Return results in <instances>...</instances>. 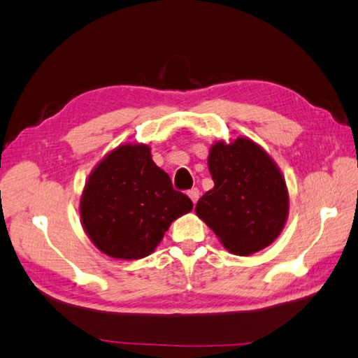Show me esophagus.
Returning a JSON list of instances; mask_svg holds the SVG:
<instances>
[{"instance_id":"1","label":"esophagus","mask_w":358,"mask_h":358,"mask_svg":"<svg viewBox=\"0 0 358 358\" xmlns=\"http://www.w3.org/2000/svg\"><path fill=\"white\" fill-rule=\"evenodd\" d=\"M187 195H189V199L192 200V203L195 205V203L199 201V199H200V191L197 187H192L191 191H187Z\"/></svg>"}]
</instances>
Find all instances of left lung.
Listing matches in <instances>:
<instances>
[{
	"instance_id": "8db88e82",
	"label": "left lung",
	"mask_w": 358,
	"mask_h": 358,
	"mask_svg": "<svg viewBox=\"0 0 358 358\" xmlns=\"http://www.w3.org/2000/svg\"><path fill=\"white\" fill-rule=\"evenodd\" d=\"M214 187L195 213L229 253L248 256L275 242L289 215V191L275 161L248 138L215 143L208 157Z\"/></svg>"
}]
</instances>
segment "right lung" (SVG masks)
Here are the masks:
<instances>
[{"mask_svg": "<svg viewBox=\"0 0 358 358\" xmlns=\"http://www.w3.org/2000/svg\"><path fill=\"white\" fill-rule=\"evenodd\" d=\"M153 163L150 147L122 144L90 173L80 199V220L103 255L124 261L149 256L171 223L192 209Z\"/></svg>", "mask_w": 358, "mask_h": 358, "instance_id": "add662e5", "label": "right lung"}]
</instances>
